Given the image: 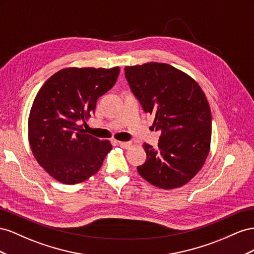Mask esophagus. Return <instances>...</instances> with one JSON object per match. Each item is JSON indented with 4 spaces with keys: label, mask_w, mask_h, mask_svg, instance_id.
I'll return each instance as SVG.
<instances>
[{
    "label": "esophagus",
    "mask_w": 254,
    "mask_h": 254,
    "mask_svg": "<svg viewBox=\"0 0 254 254\" xmlns=\"http://www.w3.org/2000/svg\"><path fill=\"white\" fill-rule=\"evenodd\" d=\"M117 142L120 147L125 148V149H127L132 146V142H129V141H117Z\"/></svg>",
    "instance_id": "34e87169"
}]
</instances>
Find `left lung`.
Wrapping results in <instances>:
<instances>
[{
    "label": "left lung",
    "instance_id": "left-lung-1",
    "mask_svg": "<svg viewBox=\"0 0 254 254\" xmlns=\"http://www.w3.org/2000/svg\"><path fill=\"white\" fill-rule=\"evenodd\" d=\"M142 110L154 115L161 131L158 147L144 142L147 159L137 167L152 185L173 190L185 185L204 165L211 149L212 115L199 84L168 64L147 63L125 68Z\"/></svg>",
    "mask_w": 254,
    "mask_h": 254
}]
</instances>
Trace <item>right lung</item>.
I'll return each mask as SVG.
<instances>
[{"mask_svg":"<svg viewBox=\"0 0 254 254\" xmlns=\"http://www.w3.org/2000/svg\"><path fill=\"white\" fill-rule=\"evenodd\" d=\"M120 68H64L36 96L28 117V141L36 161L56 181L81 183L101 168L112 150L108 140L86 134L82 122L98 99L115 85Z\"/></svg>","mask_w":254,"mask_h":254,"instance_id":"right-lung-1","label":"right lung"}]
</instances>
